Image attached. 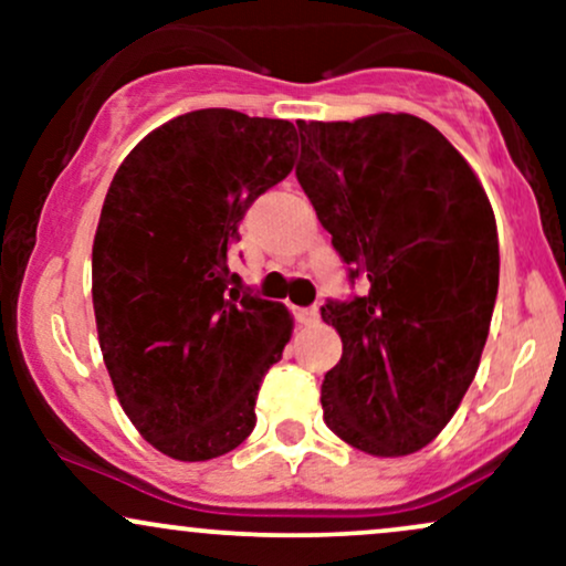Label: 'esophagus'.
Masks as SVG:
<instances>
[{
  "instance_id": "obj_1",
  "label": "esophagus",
  "mask_w": 566,
  "mask_h": 566,
  "mask_svg": "<svg viewBox=\"0 0 566 566\" xmlns=\"http://www.w3.org/2000/svg\"><path fill=\"white\" fill-rule=\"evenodd\" d=\"M295 316L301 324H316L319 322V308H295Z\"/></svg>"
}]
</instances>
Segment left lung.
Wrapping results in <instances>:
<instances>
[{"label":"left lung","instance_id":"1","mask_svg":"<svg viewBox=\"0 0 566 566\" xmlns=\"http://www.w3.org/2000/svg\"><path fill=\"white\" fill-rule=\"evenodd\" d=\"M295 175L367 292L327 303L343 340L324 423L375 458L423 450L476 375L497 297V226L482 180L412 114L297 122Z\"/></svg>","mask_w":566,"mask_h":566}]
</instances>
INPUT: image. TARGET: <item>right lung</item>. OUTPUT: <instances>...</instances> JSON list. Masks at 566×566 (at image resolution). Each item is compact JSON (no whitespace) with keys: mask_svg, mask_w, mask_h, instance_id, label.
I'll list each match as a JSON object with an SVG mask.
<instances>
[{"mask_svg":"<svg viewBox=\"0 0 566 566\" xmlns=\"http://www.w3.org/2000/svg\"><path fill=\"white\" fill-rule=\"evenodd\" d=\"M295 157L292 122L201 108L151 129L108 186L93 242L97 343L129 423L167 458H220L255 428L258 388L295 322L229 290V252Z\"/></svg>","mask_w":566,"mask_h":566,"instance_id":"obj_1","label":"right lung"}]
</instances>
